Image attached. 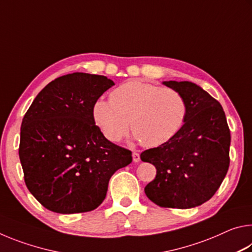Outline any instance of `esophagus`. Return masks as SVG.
Listing matches in <instances>:
<instances>
[{"label": "esophagus", "instance_id": "obj_1", "mask_svg": "<svg viewBox=\"0 0 252 252\" xmlns=\"http://www.w3.org/2000/svg\"><path fill=\"white\" fill-rule=\"evenodd\" d=\"M132 158H133L134 162H139L140 161V155L138 152H133L132 153Z\"/></svg>", "mask_w": 252, "mask_h": 252}]
</instances>
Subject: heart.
I'll return each instance as SVG.
<instances>
[{
  "instance_id": "heart-1",
  "label": "heart",
  "mask_w": 252,
  "mask_h": 252,
  "mask_svg": "<svg viewBox=\"0 0 252 252\" xmlns=\"http://www.w3.org/2000/svg\"><path fill=\"white\" fill-rule=\"evenodd\" d=\"M92 117L106 139L118 142L127 133L130 122L134 136L148 148L168 142L181 130L187 103L180 92L131 80L100 97L92 106Z\"/></svg>"
}]
</instances>
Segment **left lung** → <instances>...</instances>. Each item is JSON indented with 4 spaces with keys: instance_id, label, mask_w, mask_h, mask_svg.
I'll use <instances>...</instances> for the list:
<instances>
[{
    "instance_id": "obj_1",
    "label": "left lung",
    "mask_w": 252,
    "mask_h": 252,
    "mask_svg": "<svg viewBox=\"0 0 252 252\" xmlns=\"http://www.w3.org/2000/svg\"><path fill=\"white\" fill-rule=\"evenodd\" d=\"M180 92L187 118L171 140L141 153L157 169L144 192L163 208L190 209L208 201L228 172L231 136L222 106L195 83L164 81Z\"/></svg>"
}]
</instances>
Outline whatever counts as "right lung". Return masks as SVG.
<instances>
[{"mask_svg":"<svg viewBox=\"0 0 252 252\" xmlns=\"http://www.w3.org/2000/svg\"><path fill=\"white\" fill-rule=\"evenodd\" d=\"M112 85L104 75L60 76L25 113L19 148L24 181L51 211L94 210L103 202L110 178L132 162V152L110 142L92 117L93 103Z\"/></svg>","mask_w":252,"mask_h":252,"instance_id":"1","label":"right lung"}]
</instances>
